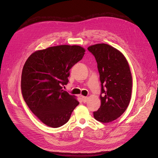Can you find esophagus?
I'll use <instances>...</instances> for the list:
<instances>
[{"label":"esophagus","instance_id":"obj_1","mask_svg":"<svg viewBox=\"0 0 158 158\" xmlns=\"http://www.w3.org/2000/svg\"><path fill=\"white\" fill-rule=\"evenodd\" d=\"M82 101H83L84 103H85L88 100V97H85V96H82Z\"/></svg>","mask_w":158,"mask_h":158}]
</instances>
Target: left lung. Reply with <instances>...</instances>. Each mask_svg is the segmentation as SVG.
<instances>
[{
	"label": "left lung",
	"instance_id": "left-lung-1",
	"mask_svg": "<svg viewBox=\"0 0 158 158\" xmlns=\"http://www.w3.org/2000/svg\"><path fill=\"white\" fill-rule=\"evenodd\" d=\"M98 63L102 94L101 106L94 112L97 121L107 123L120 117L130 103L132 78L128 63L121 51L106 44L88 47Z\"/></svg>",
	"mask_w": 158,
	"mask_h": 158
}]
</instances>
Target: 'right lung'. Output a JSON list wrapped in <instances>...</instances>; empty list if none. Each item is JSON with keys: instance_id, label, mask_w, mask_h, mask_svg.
<instances>
[{"instance_id": "obj_1", "label": "right lung", "mask_w": 158, "mask_h": 158, "mask_svg": "<svg viewBox=\"0 0 158 158\" xmlns=\"http://www.w3.org/2000/svg\"><path fill=\"white\" fill-rule=\"evenodd\" d=\"M85 50L79 45H61L38 50L23 65L21 89L32 113L52 128L64 125L79 104L74 95L63 89L70 70L82 59Z\"/></svg>"}]
</instances>
